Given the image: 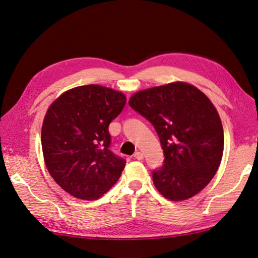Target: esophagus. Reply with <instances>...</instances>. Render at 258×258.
I'll list each match as a JSON object with an SVG mask.
<instances>
[{"label":"esophagus","instance_id":"obj_1","mask_svg":"<svg viewBox=\"0 0 258 258\" xmlns=\"http://www.w3.org/2000/svg\"><path fill=\"white\" fill-rule=\"evenodd\" d=\"M134 158L137 160H143L144 155H143V153H141V151H136V153L134 154Z\"/></svg>","mask_w":258,"mask_h":258}]
</instances>
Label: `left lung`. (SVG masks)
Here are the masks:
<instances>
[{
    "instance_id": "obj_1",
    "label": "left lung",
    "mask_w": 258,
    "mask_h": 258,
    "mask_svg": "<svg viewBox=\"0 0 258 258\" xmlns=\"http://www.w3.org/2000/svg\"><path fill=\"white\" fill-rule=\"evenodd\" d=\"M130 107L154 125L164 154L153 172L156 188L172 202L188 200L213 180L223 154V127L210 99L195 86L173 82L144 89Z\"/></svg>"
}]
</instances>
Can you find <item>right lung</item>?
Segmentation results:
<instances>
[{"label": "right lung", "mask_w": 258, "mask_h": 258, "mask_svg": "<svg viewBox=\"0 0 258 258\" xmlns=\"http://www.w3.org/2000/svg\"><path fill=\"white\" fill-rule=\"evenodd\" d=\"M126 97L100 85L72 88L50 104L41 128L45 167L65 192L95 201L120 179L125 161L109 149V124Z\"/></svg>", "instance_id": "obj_1"}]
</instances>
